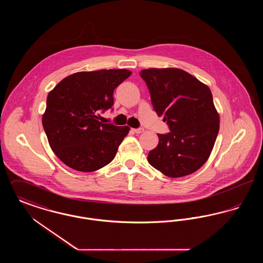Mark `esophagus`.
<instances>
[{"instance_id": "obj_1", "label": "esophagus", "mask_w": 263, "mask_h": 263, "mask_svg": "<svg viewBox=\"0 0 263 263\" xmlns=\"http://www.w3.org/2000/svg\"><path fill=\"white\" fill-rule=\"evenodd\" d=\"M133 132L136 133V134H140L142 132H144V129L143 128H137V129H133Z\"/></svg>"}]
</instances>
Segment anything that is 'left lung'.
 Returning <instances> with one entry per match:
<instances>
[{"mask_svg":"<svg viewBox=\"0 0 263 263\" xmlns=\"http://www.w3.org/2000/svg\"><path fill=\"white\" fill-rule=\"evenodd\" d=\"M150 91L154 110L168 125L148 162L168 177L193 174L206 163L220 128L212 92L195 77L177 68L140 72Z\"/></svg>","mask_w":263,"mask_h":263,"instance_id":"1","label":"left lung"}]
</instances>
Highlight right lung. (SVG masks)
Masks as SVG:
<instances>
[{
    "mask_svg": "<svg viewBox=\"0 0 263 263\" xmlns=\"http://www.w3.org/2000/svg\"><path fill=\"white\" fill-rule=\"evenodd\" d=\"M131 72L125 69L79 72L51 90L42 125L54 154L69 167L95 172L112 161L128 126L99 121L113 105V91Z\"/></svg>",
    "mask_w": 263,
    "mask_h": 263,
    "instance_id": "right-lung-1",
    "label": "right lung"
}]
</instances>
